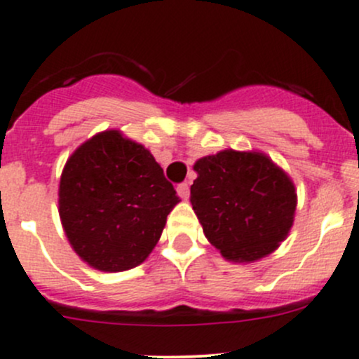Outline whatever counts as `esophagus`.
Listing matches in <instances>:
<instances>
[{"instance_id": "obj_1", "label": "esophagus", "mask_w": 359, "mask_h": 359, "mask_svg": "<svg viewBox=\"0 0 359 359\" xmlns=\"http://www.w3.org/2000/svg\"><path fill=\"white\" fill-rule=\"evenodd\" d=\"M177 193H179V196L182 198V200H187L189 198V186H187V182H182L177 186Z\"/></svg>"}]
</instances>
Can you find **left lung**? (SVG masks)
Masks as SVG:
<instances>
[{
    "label": "left lung",
    "mask_w": 359,
    "mask_h": 359,
    "mask_svg": "<svg viewBox=\"0 0 359 359\" xmlns=\"http://www.w3.org/2000/svg\"><path fill=\"white\" fill-rule=\"evenodd\" d=\"M193 168L191 205L224 259L253 262L280 247L297 206L287 172L264 153L234 149L200 158Z\"/></svg>",
    "instance_id": "left-lung-1"
}]
</instances>
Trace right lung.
Masks as SVG:
<instances>
[{"label":"right lung","mask_w":359,"mask_h":359,"mask_svg":"<svg viewBox=\"0 0 359 359\" xmlns=\"http://www.w3.org/2000/svg\"><path fill=\"white\" fill-rule=\"evenodd\" d=\"M179 201L153 154L119 130L83 142L60 175L59 215L69 243L106 273L142 264Z\"/></svg>","instance_id":"add662e5"}]
</instances>
